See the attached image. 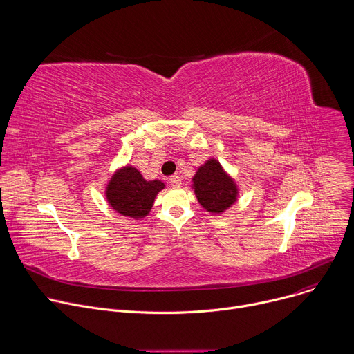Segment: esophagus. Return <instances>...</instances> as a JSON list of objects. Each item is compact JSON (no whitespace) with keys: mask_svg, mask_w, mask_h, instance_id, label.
I'll list each match as a JSON object with an SVG mask.
<instances>
[{"mask_svg":"<svg viewBox=\"0 0 354 354\" xmlns=\"http://www.w3.org/2000/svg\"><path fill=\"white\" fill-rule=\"evenodd\" d=\"M169 185H171V186H174V187H179V186L182 185V180H180V178H179V176L174 175V176H171V178H169Z\"/></svg>","mask_w":354,"mask_h":354,"instance_id":"esophagus-1","label":"esophagus"}]
</instances>
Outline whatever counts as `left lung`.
<instances>
[{"instance_id": "left-lung-1", "label": "left lung", "mask_w": 354, "mask_h": 354, "mask_svg": "<svg viewBox=\"0 0 354 354\" xmlns=\"http://www.w3.org/2000/svg\"><path fill=\"white\" fill-rule=\"evenodd\" d=\"M192 182L198 203L209 213L221 214L238 198L236 183L214 158L197 169Z\"/></svg>"}]
</instances>
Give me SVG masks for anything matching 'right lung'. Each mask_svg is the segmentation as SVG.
<instances>
[{
  "mask_svg": "<svg viewBox=\"0 0 354 354\" xmlns=\"http://www.w3.org/2000/svg\"><path fill=\"white\" fill-rule=\"evenodd\" d=\"M165 187L161 180H145L131 165L118 169L106 186L109 206L122 216L142 218L153 209L156 196Z\"/></svg>",
  "mask_w": 354,
  "mask_h": 354,
  "instance_id": "right-lung-1",
  "label": "right lung"
}]
</instances>
